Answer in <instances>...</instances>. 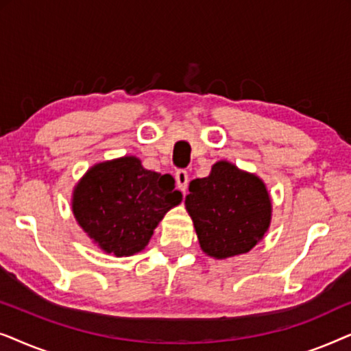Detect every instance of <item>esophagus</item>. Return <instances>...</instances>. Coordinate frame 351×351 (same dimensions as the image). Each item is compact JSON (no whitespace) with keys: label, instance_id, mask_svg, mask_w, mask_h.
Returning a JSON list of instances; mask_svg holds the SVG:
<instances>
[{"label":"esophagus","instance_id":"1","mask_svg":"<svg viewBox=\"0 0 351 351\" xmlns=\"http://www.w3.org/2000/svg\"><path fill=\"white\" fill-rule=\"evenodd\" d=\"M189 172L185 169H179L176 172V184H177V189L185 191L186 186H189Z\"/></svg>","mask_w":351,"mask_h":351}]
</instances>
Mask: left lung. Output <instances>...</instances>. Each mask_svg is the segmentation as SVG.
Masks as SVG:
<instances>
[{"mask_svg": "<svg viewBox=\"0 0 351 351\" xmlns=\"http://www.w3.org/2000/svg\"><path fill=\"white\" fill-rule=\"evenodd\" d=\"M185 208L199 246L214 258L246 254L263 238L271 222V199L257 176L217 161L210 174L190 182Z\"/></svg>", "mask_w": 351, "mask_h": 351, "instance_id": "1", "label": "left lung"}]
</instances>
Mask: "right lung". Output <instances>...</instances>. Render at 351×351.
Listing matches in <instances>:
<instances>
[{
	"mask_svg": "<svg viewBox=\"0 0 351 351\" xmlns=\"http://www.w3.org/2000/svg\"><path fill=\"white\" fill-rule=\"evenodd\" d=\"M182 201L169 174L148 171L136 156L90 167L73 190L71 209L80 227L104 252H141L165 214Z\"/></svg>",
	"mask_w": 351,
	"mask_h": 351,
	"instance_id": "add662e5",
	"label": "right lung"
}]
</instances>
